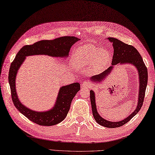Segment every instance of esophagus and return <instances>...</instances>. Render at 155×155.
Returning <instances> with one entry per match:
<instances>
[{
	"instance_id": "esophagus-1",
	"label": "esophagus",
	"mask_w": 155,
	"mask_h": 155,
	"mask_svg": "<svg viewBox=\"0 0 155 155\" xmlns=\"http://www.w3.org/2000/svg\"><path fill=\"white\" fill-rule=\"evenodd\" d=\"M81 87L84 88H89L91 87V85L87 81H83L81 84Z\"/></svg>"
}]
</instances>
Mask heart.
<instances>
[{
  "label": "heart",
  "mask_w": 155,
  "mask_h": 155,
  "mask_svg": "<svg viewBox=\"0 0 155 155\" xmlns=\"http://www.w3.org/2000/svg\"><path fill=\"white\" fill-rule=\"evenodd\" d=\"M110 60L108 50L93 45H82L75 52L74 62L78 68H84L93 64V70L99 71Z\"/></svg>",
  "instance_id": "heart-1"
}]
</instances>
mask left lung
<instances>
[{"mask_svg":"<svg viewBox=\"0 0 155 155\" xmlns=\"http://www.w3.org/2000/svg\"><path fill=\"white\" fill-rule=\"evenodd\" d=\"M108 40L110 42L112 43V45L114 47V55L112 58V65H115L119 64V63H121V64L128 63L129 64H132L137 69L138 75H139L138 76H139L140 81L139 94H138L137 108L135 109L134 111L128 117L119 122H110L101 117L99 114L97 113L96 109L95 94H94V92L92 90H90V101L94 119L101 126L112 128L120 127V126L125 124L126 123L130 121L141 109L144 102L145 91H146L147 86L148 71L147 68L144 64L141 55L133 46L123 43L121 41L116 39V38L109 37ZM112 69L113 66L110 67L100 74L94 75L91 79L94 81H102L103 79L105 78L106 75H108V74H110V72L112 71Z\"/></svg>","mask_w":155,"mask_h":155,"instance_id":"1","label":"left lung"}]
</instances>
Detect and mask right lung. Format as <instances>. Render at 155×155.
<instances>
[{
  "mask_svg": "<svg viewBox=\"0 0 155 155\" xmlns=\"http://www.w3.org/2000/svg\"><path fill=\"white\" fill-rule=\"evenodd\" d=\"M78 40V38L75 37L65 36L25 45L17 53L11 63L8 73V82L12 100L16 108L31 121L41 126H53L64 120L70 108L72 100L80 90V84L75 82L60 88L55 106L51 110L42 112L33 111L20 102L16 91L15 79L20 66L28 55H47L57 58L68 56L71 47Z\"/></svg>",
  "mask_w": 155,
  "mask_h": 155,
  "instance_id": "right-lung-1",
  "label": "right lung"
}]
</instances>
